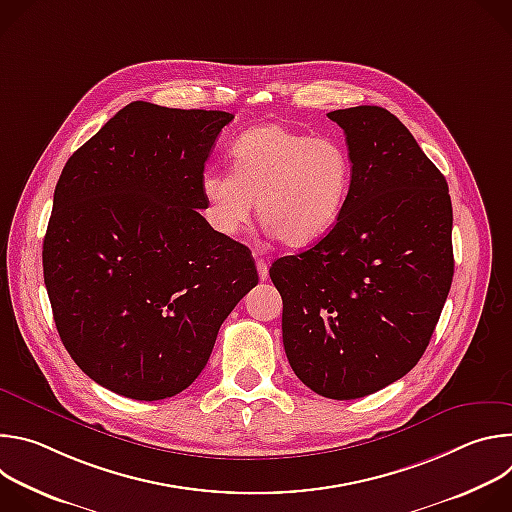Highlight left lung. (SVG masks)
Here are the masks:
<instances>
[{
    "label": "left lung",
    "instance_id": "8db88e82",
    "mask_svg": "<svg viewBox=\"0 0 512 512\" xmlns=\"http://www.w3.org/2000/svg\"><path fill=\"white\" fill-rule=\"evenodd\" d=\"M233 119L133 101L58 178L42 247L54 322L81 371L117 395L188 389L259 281L251 251L200 214L204 164Z\"/></svg>",
    "mask_w": 512,
    "mask_h": 512
}]
</instances>
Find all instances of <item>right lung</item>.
Wrapping results in <instances>:
<instances>
[{
	"instance_id": "1",
	"label": "right lung",
	"mask_w": 512,
	"mask_h": 512,
	"mask_svg": "<svg viewBox=\"0 0 512 512\" xmlns=\"http://www.w3.org/2000/svg\"><path fill=\"white\" fill-rule=\"evenodd\" d=\"M328 119L346 137V200L334 229L269 277L291 369L344 401L399 381L425 352L454 277V216L446 178L395 115L362 105Z\"/></svg>"
}]
</instances>
